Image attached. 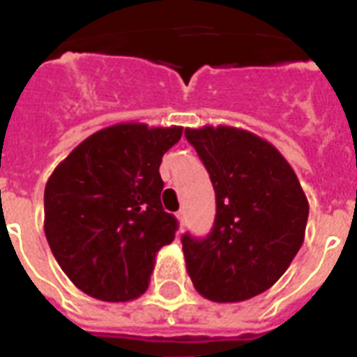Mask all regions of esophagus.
<instances>
[{
    "instance_id": "esophagus-1",
    "label": "esophagus",
    "mask_w": 357,
    "mask_h": 357,
    "mask_svg": "<svg viewBox=\"0 0 357 357\" xmlns=\"http://www.w3.org/2000/svg\"><path fill=\"white\" fill-rule=\"evenodd\" d=\"M176 217H178V222H179V231H178V234H181V228H183V224H185V211H179L178 215H176Z\"/></svg>"
}]
</instances>
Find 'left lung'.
<instances>
[{
  "mask_svg": "<svg viewBox=\"0 0 357 357\" xmlns=\"http://www.w3.org/2000/svg\"><path fill=\"white\" fill-rule=\"evenodd\" d=\"M185 137L206 165L217 195L211 234L181 237L192 285L226 304L265 293L304 243L310 204L280 151L246 129L204 126Z\"/></svg>",
  "mask_w": 357,
  "mask_h": 357,
  "instance_id": "1",
  "label": "left lung"
}]
</instances>
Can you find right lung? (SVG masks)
<instances>
[{"mask_svg":"<svg viewBox=\"0 0 357 357\" xmlns=\"http://www.w3.org/2000/svg\"><path fill=\"white\" fill-rule=\"evenodd\" d=\"M183 128L100 129L57 165L44 190V234L75 287L103 302L139 298L155 254L176 237L162 209V155Z\"/></svg>","mask_w":357,"mask_h":357,"instance_id":"1","label":"right lung"}]
</instances>
